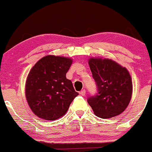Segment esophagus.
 I'll list each match as a JSON object with an SVG mask.
<instances>
[{
	"label": "esophagus",
	"mask_w": 152,
	"mask_h": 152,
	"mask_svg": "<svg viewBox=\"0 0 152 152\" xmlns=\"http://www.w3.org/2000/svg\"><path fill=\"white\" fill-rule=\"evenodd\" d=\"M86 90H85V89H83V90H82L80 91V94H81V95H83V96L86 95Z\"/></svg>",
	"instance_id": "34e87169"
}]
</instances>
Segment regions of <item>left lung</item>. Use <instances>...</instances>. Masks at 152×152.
<instances>
[{
	"label": "left lung",
	"mask_w": 152,
	"mask_h": 152,
	"mask_svg": "<svg viewBox=\"0 0 152 152\" xmlns=\"http://www.w3.org/2000/svg\"><path fill=\"white\" fill-rule=\"evenodd\" d=\"M92 76L97 86V93L88 98L94 113L102 118L118 115L130 101L133 85L125 67L111 59L90 58Z\"/></svg>",
	"instance_id": "8db88e82"
}]
</instances>
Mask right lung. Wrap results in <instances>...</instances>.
Wrapping results in <instances>:
<instances>
[{
	"label": "right lung",
	"instance_id": "obj_1",
	"mask_svg": "<svg viewBox=\"0 0 152 152\" xmlns=\"http://www.w3.org/2000/svg\"><path fill=\"white\" fill-rule=\"evenodd\" d=\"M72 62L65 57L46 55L31 68L25 84V96L31 110L40 118H60L79 94L66 78Z\"/></svg>",
	"mask_w": 152,
	"mask_h": 152
}]
</instances>
